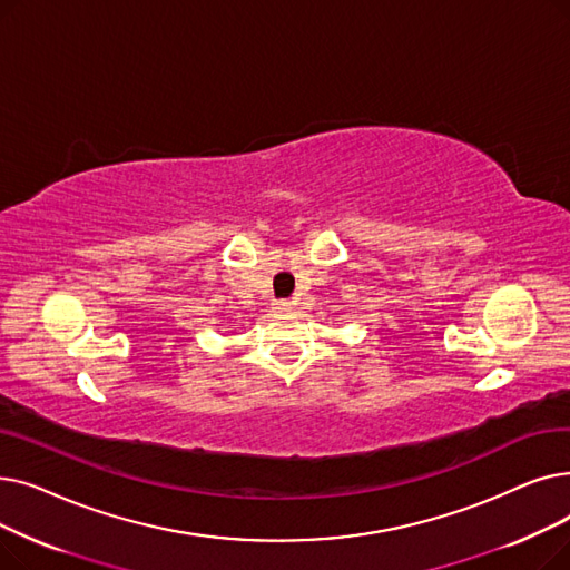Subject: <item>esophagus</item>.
Returning a JSON list of instances; mask_svg holds the SVG:
<instances>
[{
	"label": "esophagus",
	"mask_w": 570,
	"mask_h": 570,
	"mask_svg": "<svg viewBox=\"0 0 570 570\" xmlns=\"http://www.w3.org/2000/svg\"><path fill=\"white\" fill-rule=\"evenodd\" d=\"M271 308H274L276 313H281V315H283V313H289V311H292V304H289L287 299H281V302H274V304H271Z\"/></svg>",
	"instance_id": "esophagus-1"
}]
</instances>
